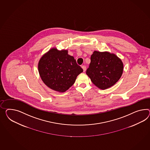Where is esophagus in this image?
<instances>
[{
    "label": "esophagus",
    "mask_w": 150,
    "mask_h": 150,
    "mask_svg": "<svg viewBox=\"0 0 150 150\" xmlns=\"http://www.w3.org/2000/svg\"><path fill=\"white\" fill-rule=\"evenodd\" d=\"M81 68L83 69V71L85 72L86 71V66L84 65L81 66Z\"/></svg>",
    "instance_id": "obj_1"
}]
</instances>
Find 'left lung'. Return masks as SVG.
Instances as JSON below:
<instances>
[{
  "instance_id": "8db88e82",
  "label": "left lung",
  "mask_w": 150,
  "mask_h": 150,
  "mask_svg": "<svg viewBox=\"0 0 150 150\" xmlns=\"http://www.w3.org/2000/svg\"><path fill=\"white\" fill-rule=\"evenodd\" d=\"M123 62L115 54L94 51L86 74L93 84L102 90L110 88L123 73Z\"/></svg>"
}]
</instances>
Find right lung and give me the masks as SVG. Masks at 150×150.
<instances>
[{
	"instance_id": "add662e5",
	"label": "right lung",
	"mask_w": 150,
	"mask_h": 150,
	"mask_svg": "<svg viewBox=\"0 0 150 150\" xmlns=\"http://www.w3.org/2000/svg\"><path fill=\"white\" fill-rule=\"evenodd\" d=\"M39 74L43 83L50 88L65 92L74 83L83 70L68 50L50 49L39 60Z\"/></svg>"
}]
</instances>
